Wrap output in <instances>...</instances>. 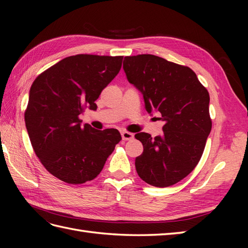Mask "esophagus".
Masks as SVG:
<instances>
[{"mask_svg": "<svg viewBox=\"0 0 248 248\" xmlns=\"http://www.w3.org/2000/svg\"><path fill=\"white\" fill-rule=\"evenodd\" d=\"M121 138H123V140H133L134 135L132 133L127 132V131H123V132H121Z\"/></svg>", "mask_w": 248, "mask_h": 248, "instance_id": "obj_1", "label": "esophagus"}]
</instances>
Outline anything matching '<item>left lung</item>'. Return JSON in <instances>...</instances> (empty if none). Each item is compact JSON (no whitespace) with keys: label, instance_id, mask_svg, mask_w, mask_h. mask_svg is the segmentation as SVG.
<instances>
[{"label":"left lung","instance_id":"8db88e82","mask_svg":"<svg viewBox=\"0 0 248 248\" xmlns=\"http://www.w3.org/2000/svg\"><path fill=\"white\" fill-rule=\"evenodd\" d=\"M124 70L143 94L147 112H160L165 123L163 133L155 139L145 132L135 134L144 146L135 159L136 171L150 186H173L202 155L212 128L209 93L191 68L155 55L125 56Z\"/></svg>","mask_w":248,"mask_h":248}]
</instances>
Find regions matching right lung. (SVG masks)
Listing matches in <instances>:
<instances>
[{
  "instance_id": "obj_1",
  "label": "right lung",
  "mask_w": 248,
  "mask_h": 248,
  "mask_svg": "<svg viewBox=\"0 0 248 248\" xmlns=\"http://www.w3.org/2000/svg\"><path fill=\"white\" fill-rule=\"evenodd\" d=\"M124 56L78 54L56 62L36 78L24 119L36 155L60 180L81 184L96 178L121 140L116 129L81 124L84 109L118 75Z\"/></svg>"
}]
</instances>
